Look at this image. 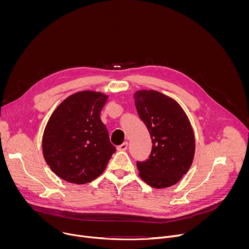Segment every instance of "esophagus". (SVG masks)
<instances>
[{"instance_id":"1","label":"esophagus","mask_w":249,"mask_h":249,"mask_svg":"<svg viewBox=\"0 0 249 249\" xmlns=\"http://www.w3.org/2000/svg\"><path fill=\"white\" fill-rule=\"evenodd\" d=\"M127 147H128V142H124L123 144H121L120 146L117 147V150L120 152H124L127 150Z\"/></svg>"}]
</instances>
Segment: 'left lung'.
<instances>
[{
  "mask_svg": "<svg viewBox=\"0 0 249 249\" xmlns=\"http://www.w3.org/2000/svg\"><path fill=\"white\" fill-rule=\"evenodd\" d=\"M136 108L152 139L146 161H138L139 175L148 185L161 189L178 182L190 168L195 154L191 123L173 98L153 89L134 93Z\"/></svg>",
  "mask_w": 249,
  "mask_h": 249,
  "instance_id": "obj_1",
  "label": "left lung"
}]
</instances>
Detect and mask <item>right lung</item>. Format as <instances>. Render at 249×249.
I'll return each mask as SVG.
<instances>
[{
  "mask_svg": "<svg viewBox=\"0 0 249 249\" xmlns=\"http://www.w3.org/2000/svg\"><path fill=\"white\" fill-rule=\"evenodd\" d=\"M108 95L83 90L68 96L50 116L42 137L46 163L61 179L75 184L94 180L116 152L100 111Z\"/></svg>",
  "mask_w": 249,
  "mask_h": 249,
  "instance_id": "obj_1",
  "label": "right lung"
}]
</instances>
